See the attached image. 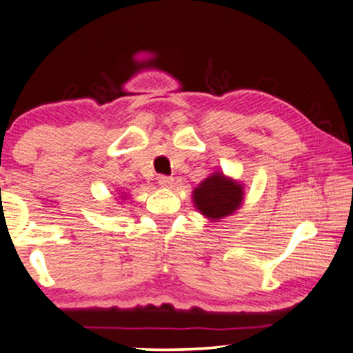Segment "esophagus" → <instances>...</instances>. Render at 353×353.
Segmentation results:
<instances>
[{
    "mask_svg": "<svg viewBox=\"0 0 353 353\" xmlns=\"http://www.w3.org/2000/svg\"><path fill=\"white\" fill-rule=\"evenodd\" d=\"M173 176H169V175H161L158 176V183L161 184L163 188H172L173 186Z\"/></svg>",
    "mask_w": 353,
    "mask_h": 353,
    "instance_id": "34e87169",
    "label": "esophagus"
}]
</instances>
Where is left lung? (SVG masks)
I'll list each match as a JSON object with an SVG mask.
<instances>
[{"label": "left lung", "instance_id": "1", "mask_svg": "<svg viewBox=\"0 0 353 353\" xmlns=\"http://www.w3.org/2000/svg\"><path fill=\"white\" fill-rule=\"evenodd\" d=\"M241 184L225 178L222 173L208 176L194 190V203L201 214L210 219H222L233 214L242 201Z\"/></svg>", "mask_w": 353, "mask_h": 353}]
</instances>
